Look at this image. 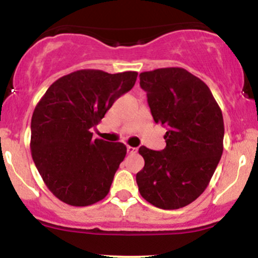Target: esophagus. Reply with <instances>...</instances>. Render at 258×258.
Returning <instances> with one entry per match:
<instances>
[{"label":"esophagus","mask_w":258,"mask_h":258,"mask_svg":"<svg viewBox=\"0 0 258 258\" xmlns=\"http://www.w3.org/2000/svg\"><path fill=\"white\" fill-rule=\"evenodd\" d=\"M127 152H128V153H136L137 152V148L136 147H132V146H127Z\"/></svg>","instance_id":"esophagus-1"}]
</instances>
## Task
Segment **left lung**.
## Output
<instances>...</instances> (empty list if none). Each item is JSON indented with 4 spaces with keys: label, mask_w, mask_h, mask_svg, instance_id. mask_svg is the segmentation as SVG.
Masks as SVG:
<instances>
[{
    "label": "left lung",
    "mask_w": 258,
    "mask_h": 258,
    "mask_svg": "<svg viewBox=\"0 0 258 258\" xmlns=\"http://www.w3.org/2000/svg\"><path fill=\"white\" fill-rule=\"evenodd\" d=\"M156 123L167 127L166 147L141 146L136 175L141 196L162 210L187 206L209 186L223 151L222 111L209 86L181 67L140 74Z\"/></svg>",
    "instance_id": "8db88e82"
}]
</instances>
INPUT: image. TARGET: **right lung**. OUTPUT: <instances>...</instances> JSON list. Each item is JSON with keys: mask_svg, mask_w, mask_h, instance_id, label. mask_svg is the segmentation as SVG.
<instances>
[{"mask_svg": "<svg viewBox=\"0 0 258 258\" xmlns=\"http://www.w3.org/2000/svg\"><path fill=\"white\" fill-rule=\"evenodd\" d=\"M137 75L79 70L54 81L38 101L31 119V153L47 188L64 204L90 206L107 196L127 148L93 140L91 128L134 87Z\"/></svg>", "mask_w": 258, "mask_h": 258, "instance_id": "1", "label": "right lung"}]
</instances>
